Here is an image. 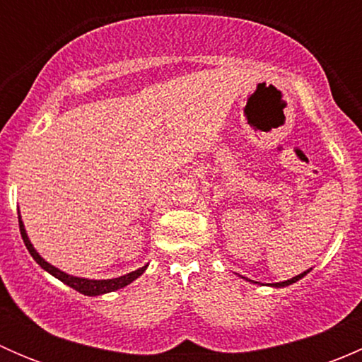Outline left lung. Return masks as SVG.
<instances>
[{
  "instance_id": "obj_1",
  "label": "left lung",
  "mask_w": 362,
  "mask_h": 362,
  "mask_svg": "<svg viewBox=\"0 0 362 362\" xmlns=\"http://www.w3.org/2000/svg\"><path fill=\"white\" fill-rule=\"evenodd\" d=\"M306 273H308V272L301 273V275H298V276H293V279H291V280H286V282H276V284H272V287H286V286H291V284L298 282L299 279H303V276H305ZM249 282H254V280H249ZM254 284H259V282H254Z\"/></svg>"
}]
</instances>
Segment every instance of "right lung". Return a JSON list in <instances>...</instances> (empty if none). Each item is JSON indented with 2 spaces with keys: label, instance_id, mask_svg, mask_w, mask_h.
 I'll return each mask as SVG.
<instances>
[{
  "label": "right lung",
  "instance_id": "add662e5",
  "mask_svg": "<svg viewBox=\"0 0 362 362\" xmlns=\"http://www.w3.org/2000/svg\"><path fill=\"white\" fill-rule=\"evenodd\" d=\"M19 228H21V235H23L25 249L29 250V254L33 255V259H35V261L38 262V264L42 266L45 272H49L50 275L56 276V279H59L63 284H66V286L73 287V289L78 291V293H82L86 296H100V294L113 293V291H117V289H122V287H126L127 284H131L133 280H136L138 276H140L141 273L147 269V266H144V268L136 269V272H131V273H127V275L119 276V279H110V280H89V279H80V276L68 275V273L57 269L56 266L49 264V262H47L45 259H43L42 255L35 250V247H33L31 242H29L28 235H25L23 221H19Z\"/></svg>",
  "mask_w": 362,
  "mask_h": 362
}]
</instances>
